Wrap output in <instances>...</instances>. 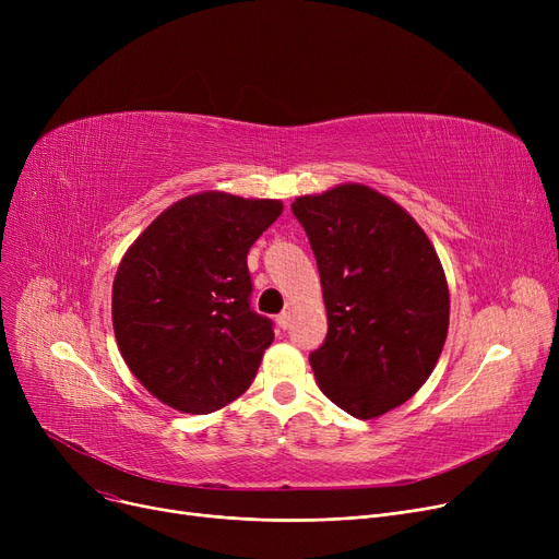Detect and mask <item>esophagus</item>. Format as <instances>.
I'll return each instance as SVG.
<instances>
[{
	"instance_id": "obj_1",
	"label": "esophagus",
	"mask_w": 559,
	"mask_h": 559,
	"mask_svg": "<svg viewBox=\"0 0 559 559\" xmlns=\"http://www.w3.org/2000/svg\"><path fill=\"white\" fill-rule=\"evenodd\" d=\"M276 324H278V329H289V324H292V312L287 310V312H281L278 317H276Z\"/></svg>"
}]
</instances>
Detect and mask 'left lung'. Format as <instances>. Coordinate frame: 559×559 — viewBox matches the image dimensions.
I'll use <instances>...</instances> for the list:
<instances>
[{
  "label": "left lung",
  "instance_id": "obj_1",
  "mask_svg": "<svg viewBox=\"0 0 559 559\" xmlns=\"http://www.w3.org/2000/svg\"><path fill=\"white\" fill-rule=\"evenodd\" d=\"M292 213L317 258L329 335L310 367L317 385L356 419L415 396L449 333V285L424 228L362 183L304 194Z\"/></svg>",
  "mask_w": 559,
  "mask_h": 559
}]
</instances>
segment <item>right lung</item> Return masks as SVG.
I'll list each match as a JSON object with an SVG mask.
<instances>
[{"mask_svg":"<svg viewBox=\"0 0 559 559\" xmlns=\"http://www.w3.org/2000/svg\"><path fill=\"white\" fill-rule=\"evenodd\" d=\"M281 213L278 199L199 192L127 249L112 331L131 373L165 405L209 415L249 390L274 331L249 308L247 253Z\"/></svg>","mask_w":559,"mask_h":559,"instance_id":"right-lung-1","label":"right lung"}]
</instances>
